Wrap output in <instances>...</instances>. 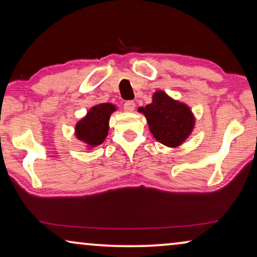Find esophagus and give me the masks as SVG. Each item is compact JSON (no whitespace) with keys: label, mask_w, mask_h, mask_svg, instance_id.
Wrapping results in <instances>:
<instances>
[{"label":"esophagus","mask_w":257,"mask_h":257,"mask_svg":"<svg viewBox=\"0 0 257 257\" xmlns=\"http://www.w3.org/2000/svg\"><path fill=\"white\" fill-rule=\"evenodd\" d=\"M135 107H136L135 101L128 100V101H125V103H124V110H125V111L133 112V111H135Z\"/></svg>","instance_id":"34e87169"}]
</instances>
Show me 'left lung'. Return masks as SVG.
<instances>
[{
    "mask_svg": "<svg viewBox=\"0 0 257 257\" xmlns=\"http://www.w3.org/2000/svg\"><path fill=\"white\" fill-rule=\"evenodd\" d=\"M139 111L145 114L154 138L168 147L181 145L194 128L195 118L191 108L161 90L154 92L152 103Z\"/></svg>",
    "mask_w": 257,
    "mask_h": 257,
    "instance_id": "8db88e82",
    "label": "left lung"
}]
</instances>
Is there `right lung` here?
I'll return each mask as SVG.
<instances>
[{
  "mask_svg": "<svg viewBox=\"0 0 257 257\" xmlns=\"http://www.w3.org/2000/svg\"><path fill=\"white\" fill-rule=\"evenodd\" d=\"M115 110L117 107L110 103L98 104L91 107L85 117L76 124L77 139L86 144L89 149L100 145L108 133L110 115Z\"/></svg>",
  "mask_w": 257,
  "mask_h": 257,
  "instance_id": "add662e5",
  "label": "right lung"
}]
</instances>
